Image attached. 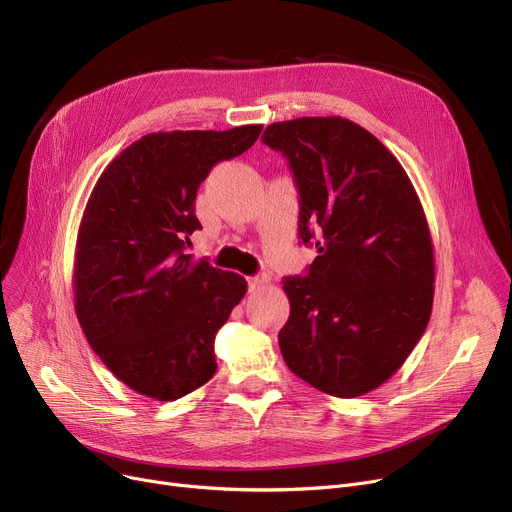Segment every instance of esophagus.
I'll return each instance as SVG.
<instances>
[{"label": "esophagus", "instance_id": "1", "mask_svg": "<svg viewBox=\"0 0 512 512\" xmlns=\"http://www.w3.org/2000/svg\"><path fill=\"white\" fill-rule=\"evenodd\" d=\"M267 282H270V278L267 276H253V278H249V290L255 292V290L263 288Z\"/></svg>", "mask_w": 512, "mask_h": 512}]
</instances>
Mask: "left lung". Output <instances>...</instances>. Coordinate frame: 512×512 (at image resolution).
I'll return each instance as SVG.
<instances>
[{
  "label": "left lung",
  "mask_w": 512,
  "mask_h": 512,
  "mask_svg": "<svg viewBox=\"0 0 512 512\" xmlns=\"http://www.w3.org/2000/svg\"><path fill=\"white\" fill-rule=\"evenodd\" d=\"M299 186L309 276L284 280L278 334L288 369L313 388L357 398L407 361L434 305V242L411 178L363 126L297 118L265 128ZM318 238H314V234Z\"/></svg>",
  "instance_id": "left-lung-1"
}]
</instances>
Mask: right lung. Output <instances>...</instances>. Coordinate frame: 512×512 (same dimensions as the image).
Listing matches in <instances>:
<instances>
[{"mask_svg":"<svg viewBox=\"0 0 512 512\" xmlns=\"http://www.w3.org/2000/svg\"><path fill=\"white\" fill-rule=\"evenodd\" d=\"M261 124L151 132L101 172L78 226L74 311L103 365L130 390L170 402L207 384L215 334L247 282L184 253L199 184L245 153Z\"/></svg>","mask_w":512,"mask_h":512,"instance_id":"add662e5","label":"right lung"}]
</instances>
